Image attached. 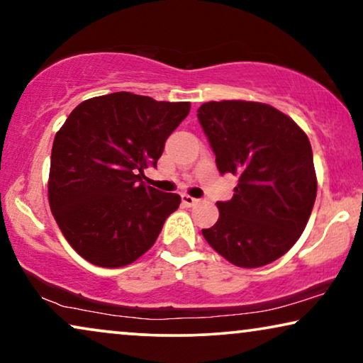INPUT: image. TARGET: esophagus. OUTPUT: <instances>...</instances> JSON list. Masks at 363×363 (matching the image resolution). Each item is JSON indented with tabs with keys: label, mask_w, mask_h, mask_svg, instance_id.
I'll use <instances>...</instances> for the list:
<instances>
[{
	"label": "esophagus",
	"mask_w": 363,
	"mask_h": 363,
	"mask_svg": "<svg viewBox=\"0 0 363 363\" xmlns=\"http://www.w3.org/2000/svg\"><path fill=\"white\" fill-rule=\"evenodd\" d=\"M182 201H183V205H185V206H195V205H198V203H200L198 198H193L190 195H183Z\"/></svg>",
	"instance_id": "1"
}]
</instances>
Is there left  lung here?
<instances>
[{"label": "left lung", "instance_id": "1", "mask_svg": "<svg viewBox=\"0 0 363 363\" xmlns=\"http://www.w3.org/2000/svg\"><path fill=\"white\" fill-rule=\"evenodd\" d=\"M198 121L218 170L238 177L231 200L218 201L216 225L201 230L208 245L240 267L279 259L299 240L315 201L309 138L291 117L261 102H206Z\"/></svg>", "mask_w": 363, "mask_h": 363}]
</instances>
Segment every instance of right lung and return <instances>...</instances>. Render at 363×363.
<instances>
[{"label":"right lung","mask_w":363,"mask_h":363,"mask_svg":"<svg viewBox=\"0 0 363 363\" xmlns=\"http://www.w3.org/2000/svg\"><path fill=\"white\" fill-rule=\"evenodd\" d=\"M190 102L113 92L79 104L56 133L49 206L69 245L92 264L122 267L147 252L180 206L142 182Z\"/></svg>","instance_id":"right-lung-1"}]
</instances>
